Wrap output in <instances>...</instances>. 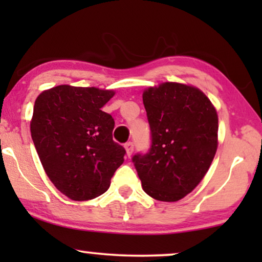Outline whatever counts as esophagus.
Returning <instances> with one entry per match:
<instances>
[{
  "instance_id": "obj_1",
  "label": "esophagus",
  "mask_w": 262,
  "mask_h": 262,
  "mask_svg": "<svg viewBox=\"0 0 262 262\" xmlns=\"http://www.w3.org/2000/svg\"><path fill=\"white\" fill-rule=\"evenodd\" d=\"M125 149H126V154L127 156H131L132 152H134V148H135V144L132 142H127L125 143Z\"/></svg>"
}]
</instances>
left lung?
<instances>
[{"label": "left lung", "instance_id": "obj_1", "mask_svg": "<svg viewBox=\"0 0 262 262\" xmlns=\"http://www.w3.org/2000/svg\"><path fill=\"white\" fill-rule=\"evenodd\" d=\"M151 144L132 157L146 194L178 202L205 177L217 150L218 117L198 88L166 82L143 93Z\"/></svg>", "mask_w": 262, "mask_h": 262}]
</instances>
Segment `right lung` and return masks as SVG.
Here are the masks:
<instances>
[{
  "label": "right lung",
  "mask_w": 262,
  "mask_h": 262,
  "mask_svg": "<svg viewBox=\"0 0 262 262\" xmlns=\"http://www.w3.org/2000/svg\"><path fill=\"white\" fill-rule=\"evenodd\" d=\"M114 95L94 87L57 85L34 102L31 135L45 173L70 199L107 191L126 151L113 141L114 119L101 110Z\"/></svg>",
  "instance_id": "1"
}]
</instances>
